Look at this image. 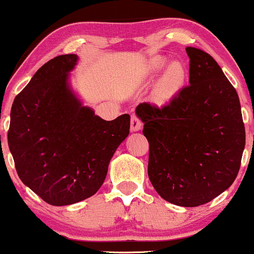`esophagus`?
<instances>
[{
    "instance_id": "34e87169",
    "label": "esophagus",
    "mask_w": 254,
    "mask_h": 254,
    "mask_svg": "<svg viewBox=\"0 0 254 254\" xmlns=\"http://www.w3.org/2000/svg\"><path fill=\"white\" fill-rule=\"evenodd\" d=\"M142 121L138 118V116L131 115V130L138 131L142 129Z\"/></svg>"
}]
</instances>
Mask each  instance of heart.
I'll return each instance as SVG.
<instances>
[{
	"instance_id": "b5f03b06",
	"label": "heart",
	"mask_w": 254,
	"mask_h": 254,
	"mask_svg": "<svg viewBox=\"0 0 254 254\" xmlns=\"http://www.w3.org/2000/svg\"><path fill=\"white\" fill-rule=\"evenodd\" d=\"M167 65L166 58L154 57L148 63V74L154 78L158 72ZM185 81V69L179 63H173L167 67L160 80H158L156 93L158 99L167 100L177 92Z\"/></svg>"
}]
</instances>
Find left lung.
<instances>
[{
    "instance_id": "8db88e82",
    "label": "left lung",
    "mask_w": 254,
    "mask_h": 254,
    "mask_svg": "<svg viewBox=\"0 0 254 254\" xmlns=\"http://www.w3.org/2000/svg\"><path fill=\"white\" fill-rule=\"evenodd\" d=\"M189 85L169 104L140 103L136 115L149 142L148 175L168 202L204 204L230 188L240 169L245 127L239 97L206 52L186 48Z\"/></svg>"
}]
</instances>
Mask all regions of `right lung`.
<instances>
[{
    "instance_id": "right-lung-1",
    "label": "right lung",
    "mask_w": 254,
    "mask_h": 254,
    "mask_svg": "<svg viewBox=\"0 0 254 254\" xmlns=\"http://www.w3.org/2000/svg\"><path fill=\"white\" fill-rule=\"evenodd\" d=\"M77 61L75 54H65L46 63L11 106L8 145L17 175L52 206L96 194L129 135V115L104 121L73 92L68 73Z\"/></svg>"
}]
</instances>
